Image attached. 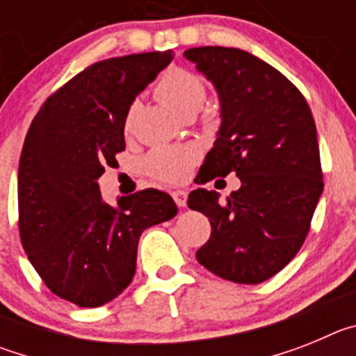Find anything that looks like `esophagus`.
<instances>
[{"label":"esophagus","mask_w":356,"mask_h":356,"mask_svg":"<svg viewBox=\"0 0 356 356\" xmlns=\"http://www.w3.org/2000/svg\"><path fill=\"white\" fill-rule=\"evenodd\" d=\"M172 197H175L176 205L180 207V209H184V207L187 205V193H185V191H175V193H172Z\"/></svg>","instance_id":"obj_1"}]
</instances>
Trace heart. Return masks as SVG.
Here are the masks:
<instances>
[{
    "label": "heart",
    "mask_w": 356,
    "mask_h": 356,
    "mask_svg": "<svg viewBox=\"0 0 356 356\" xmlns=\"http://www.w3.org/2000/svg\"><path fill=\"white\" fill-rule=\"evenodd\" d=\"M156 96L176 114H184L188 108H200L205 99V85L194 72L181 67H172L162 74L156 83ZM134 112H128L127 128L131 127ZM197 159L193 146L155 147L144 159V169L156 180L178 184L184 181Z\"/></svg>",
    "instance_id": "heart-1"
}]
</instances>
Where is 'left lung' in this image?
Returning a JSON list of instances; mask_svg holds the SVG:
<instances>
[{
    "label": "left lung",
    "instance_id": "obj_1",
    "mask_svg": "<svg viewBox=\"0 0 356 356\" xmlns=\"http://www.w3.org/2000/svg\"><path fill=\"white\" fill-rule=\"evenodd\" d=\"M187 60L216 87L221 127L201 165L200 184L235 172L238 191L196 188L188 209L209 217L212 234L197 262L235 284H262L303 246L323 194L319 143L303 94L248 51L191 48Z\"/></svg>",
    "mask_w": 356,
    "mask_h": 356
}]
</instances>
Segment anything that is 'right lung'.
Segmentation results:
<instances>
[{
  "label": "right lung",
  "instance_id": "right-lung-1",
  "mask_svg": "<svg viewBox=\"0 0 356 356\" xmlns=\"http://www.w3.org/2000/svg\"><path fill=\"white\" fill-rule=\"evenodd\" d=\"M172 51L96 62L46 99L30 124L17 172L19 234L46 287L83 308L102 307L130 285L140 234L178 207L146 188L103 201L99 176L124 149V122L137 94Z\"/></svg>",
  "mask_w": 356,
  "mask_h": 356
}]
</instances>
